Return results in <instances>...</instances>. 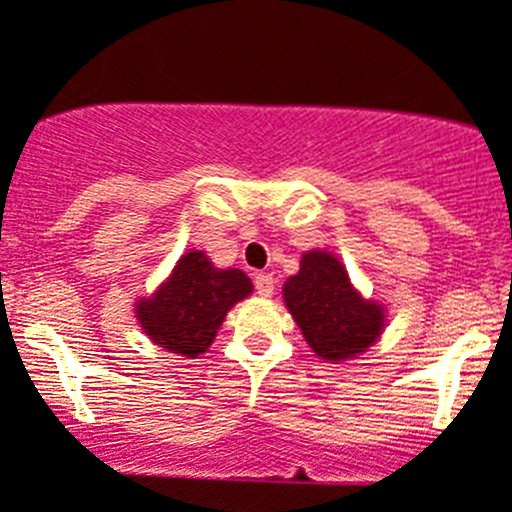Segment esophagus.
<instances>
[{"label": "esophagus", "instance_id": "esophagus-1", "mask_svg": "<svg viewBox=\"0 0 512 512\" xmlns=\"http://www.w3.org/2000/svg\"><path fill=\"white\" fill-rule=\"evenodd\" d=\"M254 283H256L258 296L268 298L273 293V276H271V273H256Z\"/></svg>", "mask_w": 512, "mask_h": 512}]
</instances>
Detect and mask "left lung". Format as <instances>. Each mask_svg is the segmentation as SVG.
<instances>
[{
  "instance_id": "obj_1",
  "label": "left lung",
  "mask_w": 512,
  "mask_h": 512,
  "mask_svg": "<svg viewBox=\"0 0 512 512\" xmlns=\"http://www.w3.org/2000/svg\"><path fill=\"white\" fill-rule=\"evenodd\" d=\"M283 303L323 361L363 356L386 331V306L363 296L341 258L326 249L301 256L298 273L283 283Z\"/></svg>"
}]
</instances>
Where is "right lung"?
<instances>
[{"label": "right lung", "instance_id": "add662e5", "mask_svg": "<svg viewBox=\"0 0 512 512\" xmlns=\"http://www.w3.org/2000/svg\"><path fill=\"white\" fill-rule=\"evenodd\" d=\"M254 293L241 268H216L204 251H186L134 313L151 343L181 358L209 351L226 313Z\"/></svg>", "mask_w": 512, "mask_h": 512}]
</instances>
